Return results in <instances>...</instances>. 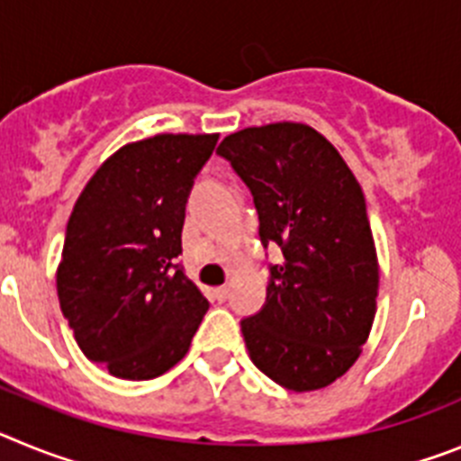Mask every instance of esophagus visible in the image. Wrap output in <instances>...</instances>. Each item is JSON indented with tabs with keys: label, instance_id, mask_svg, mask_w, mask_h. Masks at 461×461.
Segmentation results:
<instances>
[{
	"label": "esophagus",
	"instance_id": "34e87169",
	"mask_svg": "<svg viewBox=\"0 0 461 461\" xmlns=\"http://www.w3.org/2000/svg\"><path fill=\"white\" fill-rule=\"evenodd\" d=\"M212 295H214V300H217V303H223V300L228 297V288L226 286L214 288V291H212Z\"/></svg>",
	"mask_w": 461,
	"mask_h": 461
}]
</instances>
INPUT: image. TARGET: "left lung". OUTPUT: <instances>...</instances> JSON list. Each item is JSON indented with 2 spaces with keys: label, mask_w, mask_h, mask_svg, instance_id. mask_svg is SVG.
I'll return each instance as SVG.
<instances>
[{
  "label": "left lung",
  "mask_w": 461,
  "mask_h": 461,
  "mask_svg": "<svg viewBox=\"0 0 461 461\" xmlns=\"http://www.w3.org/2000/svg\"><path fill=\"white\" fill-rule=\"evenodd\" d=\"M217 154L254 195L263 247L284 254L263 309L240 323L251 362L293 393L325 388L360 357L376 313L378 260L356 175L295 122L230 133Z\"/></svg>",
  "instance_id": "8db88e82"
}]
</instances>
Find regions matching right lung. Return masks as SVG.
Instances as JSON below:
<instances>
[{"label": "right lung", "mask_w": 461, "mask_h": 461, "mask_svg": "<svg viewBox=\"0 0 461 461\" xmlns=\"http://www.w3.org/2000/svg\"><path fill=\"white\" fill-rule=\"evenodd\" d=\"M217 133H158L105 158L67 223L57 295L85 357L148 381L175 367L207 300L175 258L186 198Z\"/></svg>", "instance_id": "obj_1"}]
</instances>
